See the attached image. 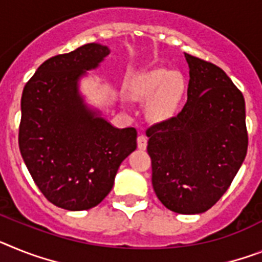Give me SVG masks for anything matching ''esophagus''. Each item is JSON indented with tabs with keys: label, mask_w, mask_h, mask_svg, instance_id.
Instances as JSON below:
<instances>
[{
	"label": "esophagus",
	"mask_w": 262,
	"mask_h": 262,
	"mask_svg": "<svg viewBox=\"0 0 262 262\" xmlns=\"http://www.w3.org/2000/svg\"><path fill=\"white\" fill-rule=\"evenodd\" d=\"M146 145H148V138L145 137L144 135H140L137 137V146L138 149H141V150H145L146 149Z\"/></svg>",
	"instance_id": "1"
}]
</instances>
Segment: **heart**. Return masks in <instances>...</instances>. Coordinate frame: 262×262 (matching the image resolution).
<instances>
[{"label": "heart", "instance_id": "b5f03b06", "mask_svg": "<svg viewBox=\"0 0 262 262\" xmlns=\"http://www.w3.org/2000/svg\"><path fill=\"white\" fill-rule=\"evenodd\" d=\"M185 93V82L179 74L158 69L145 76L137 88V100L146 102L153 98L149 114L155 120H166L177 111Z\"/></svg>", "mask_w": 262, "mask_h": 262}]
</instances>
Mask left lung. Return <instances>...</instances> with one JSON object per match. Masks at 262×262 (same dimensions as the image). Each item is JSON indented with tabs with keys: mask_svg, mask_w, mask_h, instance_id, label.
Masks as SVG:
<instances>
[{
	"mask_svg": "<svg viewBox=\"0 0 262 262\" xmlns=\"http://www.w3.org/2000/svg\"><path fill=\"white\" fill-rule=\"evenodd\" d=\"M188 101L146 130L151 184L169 210L197 214L224 195L248 150L245 100L221 68L185 53Z\"/></svg>",
	"mask_w": 262,
	"mask_h": 262,
	"instance_id": "1",
	"label": "left lung"
}]
</instances>
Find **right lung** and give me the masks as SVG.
Masks as SVG:
<instances>
[{
  "label": "right lung",
  "instance_id": "1",
  "mask_svg": "<svg viewBox=\"0 0 262 262\" xmlns=\"http://www.w3.org/2000/svg\"><path fill=\"white\" fill-rule=\"evenodd\" d=\"M111 53L86 43L46 60L26 82L18 145L33 181L67 210L98 205L113 188L121 162L137 148L135 127L117 129L88 109L78 80Z\"/></svg>",
  "mask_w": 262,
  "mask_h": 262
}]
</instances>
